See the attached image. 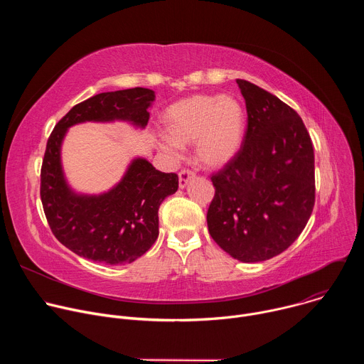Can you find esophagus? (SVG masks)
<instances>
[{"mask_svg": "<svg viewBox=\"0 0 364 364\" xmlns=\"http://www.w3.org/2000/svg\"><path fill=\"white\" fill-rule=\"evenodd\" d=\"M196 177V173L194 171H191V170H181L180 173H178V186H180V188H184L186 186H187V183L191 180V178H194Z\"/></svg>", "mask_w": 364, "mask_h": 364, "instance_id": "obj_1", "label": "esophagus"}]
</instances>
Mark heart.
I'll return each mask as SVG.
<instances>
[{
  "label": "heart",
  "instance_id": "1",
  "mask_svg": "<svg viewBox=\"0 0 364 364\" xmlns=\"http://www.w3.org/2000/svg\"><path fill=\"white\" fill-rule=\"evenodd\" d=\"M168 138L161 149L177 157L181 145L196 142V160L207 168L229 164L245 134V112L230 95H193L171 105L163 117Z\"/></svg>",
  "mask_w": 364,
  "mask_h": 364
}]
</instances>
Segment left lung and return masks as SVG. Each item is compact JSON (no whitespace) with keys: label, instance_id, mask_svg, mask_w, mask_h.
Masks as SVG:
<instances>
[{"label":"left lung","instance_id":"8db88e82","mask_svg":"<svg viewBox=\"0 0 364 364\" xmlns=\"http://www.w3.org/2000/svg\"><path fill=\"white\" fill-rule=\"evenodd\" d=\"M247 125L236 157L213 174L207 210L213 240L240 262H261L288 249L316 201L314 148L301 117L275 95L236 80Z\"/></svg>","mask_w":364,"mask_h":364}]
</instances>
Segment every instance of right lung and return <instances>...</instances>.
<instances>
[{"mask_svg":"<svg viewBox=\"0 0 364 364\" xmlns=\"http://www.w3.org/2000/svg\"><path fill=\"white\" fill-rule=\"evenodd\" d=\"M154 99V90L145 87L95 95L75 105L48 136L40 174L46 219L62 245L93 262L131 264L154 245L159 237V209L166 197L177 191L178 176L135 159L109 191L77 194L63 174V138L72 125L86 121H128L144 128Z\"/></svg>","mask_w":364,"mask_h":364,"instance_id":"right-lung-1","label":"right lung"}]
</instances>
